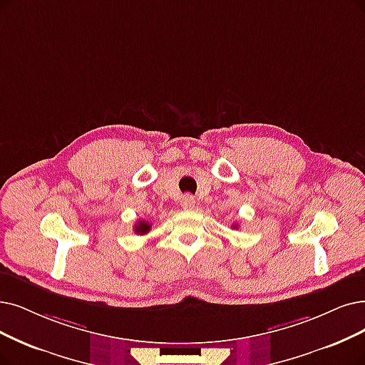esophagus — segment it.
<instances>
[{
  "label": "esophagus",
  "mask_w": 365,
  "mask_h": 365,
  "mask_svg": "<svg viewBox=\"0 0 365 365\" xmlns=\"http://www.w3.org/2000/svg\"><path fill=\"white\" fill-rule=\"evenodd\" d=\"M195 203H196V200H195V197L192 195H185L181 199V207L184 210H193L195 208Z\"/></svg>",
  "instance_id": "34e87169"
}]
</instances>
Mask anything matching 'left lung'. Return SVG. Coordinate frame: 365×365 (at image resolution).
<instances>
[{
	"mask_svg": "<svg viewBox=\"0 0 365 365\" xmlns=\"http://www.w3.org/2000/svg\"><path fill=\"white\" fill-rule=\"evenodd\" d=\"M233 227H238V225H233Z\"/></svg>",
	"mask_w": 365,
	"mask_h": 365,
	"instance_id": "8db88e82",
	"label": "left lung"
}]
</instances>
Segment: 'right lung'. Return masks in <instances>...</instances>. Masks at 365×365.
Returning a JSON list of instances; mask_svg holds the SVG:
<instances>
[{
    "mask_svg": "<svg viewBox=\"0 0 365 365\" xmlns=\"http://www.w3.org/2000/svg\"><path fill=\"white\" fill-rule=\"evenodd\" d=\"M151 229V225L148 222H143V220H139L136 225H135V232L138 233V235H145V233H148Z\"/></svg>",
    "mask_w": 365,
    "mask_h": 365,
    "instance_id": "obj_1",
    "label": "right lung"
}]
</instances>
